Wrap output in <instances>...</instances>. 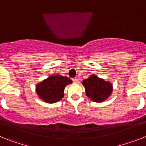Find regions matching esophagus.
Masks as SVG:
<instances>
[{
    "instance_id": "34e87169",
    "label": "esophagus",
    "mask_w": 146,
    "mask_h": 146,
    "mask_svg": "<svg viewBox=\"0 0 146 146\" xmlns=\"http://www.w3.org/2000/svg\"><path fill=\"white\" fill-rule=\"evenodd\" d=\"M72 81L74 82V83H78V78H73V79H72Z\"/></svg>"
}]
</instances>
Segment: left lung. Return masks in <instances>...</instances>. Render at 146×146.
I'll list each match as a JSON object with an SVG mask.
<instances>
[{
	"label": "left lung",
	"mask_w": 146,
	"mask_h": 146,
	"mask_svg": "<svg viewBox=\"0 0 146 146\" xmlns=\"http://www.w3.org/2000/svg\"><path fill=\"white\" fill-rule=\"evenodd\" d=\"M88 98L95 102H104L112 93L113 85L95 74L90 75L82 82Z\"/></svg>",
	"instance_id": "left-lung-1"
}]
</instances>
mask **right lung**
Returning a JSON list of instances; mask_svg holds the SVG:
<instances>
[{"label":"right lung","mask_w":146,"mask_h":146,"mask_svg":"<svg viewBox=\"0 0 146 146\" xmlns=\"http://www.w3.org/2000/svg\"><path fill=\"white\" fill-rule=\"evenodd\" d=\"M72 81L67 77L51 75L36 85V90L39 98L47 103H55L64 96V89Z\"/></svg>","instance_id":"obj_1"}]
</instances>
